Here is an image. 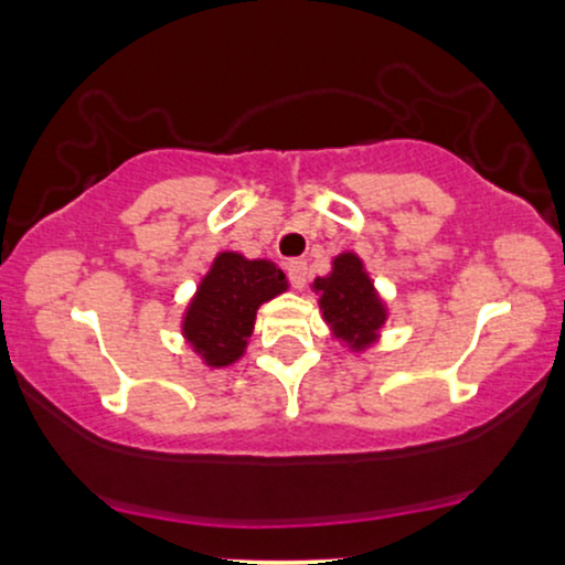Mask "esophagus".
<instances>
[{
  "label": "esophagus",
  "mask_w": 565,
  "mask_h": 565,
  "mask_svg": "<svg viewBox=\"0 0 565 565\" xmlns=\"http://www.w3.org/2000/svg\"><path fill=\"white\" fill-rule=\"evenodd\" d=\"M287 276H289L291 287L302 289L305 281H308V263H305V260H289L287 263Z\"/></svg>",
  "instance_id": "obj_1"
}]
</instances>
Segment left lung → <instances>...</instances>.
Listing matches in <instances>:
<instances>
[{
  "mask_svg": "<svg viewBox=\"0 0 565 565\" xmlns=\"http://www.w3.org/2000/svg\"><path fill=\"white\" fill-rule=\"evenodd\" d=\"M313 289L319 295L323 321L332 327L337 340L348 342L353 350H364L377 340L387 310L374 291L364 263L353 252L337 255L332 274L316 278Z\"/></svg>",
  "mask_w": 565,
  "mask_h": 565,
  "instance_id": "obj_1",
  "label": "left lung"
}]
</instances>
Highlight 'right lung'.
<instances>
[{"instance_id": "right-lung-1", "label": "right lung", "mask_w": 565, "mask_h": 565, "mask_svg": "<svg viewBox=\"0 0 565 565\" xmlns=\"http://www.w3.org/2000/svg\"><path fill=\"white\" fill-rule=\"evenodd\" d=\"M287 289V276L270 260H246L220 252L196 297L185 310L183 334L206 366H228L242 359L257 308Z\"/></svg>"}]
</instances>
